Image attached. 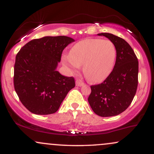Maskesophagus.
<instances>
[{"mask_svg": "<svg viewBox=\"0 0 154 154\" xmlns=\"http://www.w3.org/2000/svg\"><path fill=\"white\" fill-rule=\"evenodd\" d=\"M76 85L80 87V86L84 85V82H82L80 79H77V80H76Z\"/></svg>", "mask_w": 154, "mask_h": 154, "instance_id": "1", "label": "esophagus"}]
</instances>
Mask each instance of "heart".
<instances>
[{
    "label": "heart",
    "mask_w": 154,
    "mask_h": 154,
    "mask_svg": "<svg viewBox=\"0 0 154 154\" xmlns=\"http://www.w3.org/2000/svg\"><path fill=\"white\" fill-rule=\"evenodd\" d=\"M116 58L115 45L110 40L86 39L77 43L70 51L63 63L74 72L84 65V74L90 82H100L109 77Z\"/></svg>",
    "instance_id": "obj_1"
}]
</instances>
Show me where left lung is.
<instances>
[{"instance_id": "left-lung-1", "label": "left lung", "mask_w": 154, "mask_h": 154, "mask_svg": "<svg viewBox=\"0 0 154 154\" xmlns=\"http://www.w3.org/2000/svg\"><path fill=\"white\" fill-rule=\"evenodd\" d=\"M114 43L116 62L103 82L91 85L88 102L95 114L103 117L116 116L132 103L138 84V61L129 44L111 33H100Z\"/></svg>"}]
</instances>
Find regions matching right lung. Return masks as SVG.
<instances>
[{"instance_id": "right-lung-1", "label": "right lung", "mask_w": 154, "mask_h": 154, "mask_svg": "<svg viewBox=\"0 0 154 154\" xmlns=\"http://www.w3.org/2000/svg\"><path fill=\"white\" fill-rule=\"evenodd\" d=\"M74 41L66 36L34 39L17 54L14 85L20 101L30 112L39 115L56 112L75 88L73 77L56 71L63 49Z\"/></svg>"}]
</instances>
